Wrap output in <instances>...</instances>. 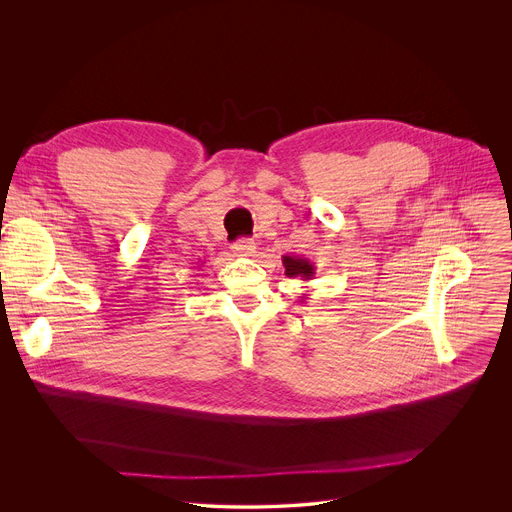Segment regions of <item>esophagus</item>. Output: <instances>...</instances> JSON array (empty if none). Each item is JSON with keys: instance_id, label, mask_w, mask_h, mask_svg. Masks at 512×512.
I'll list each match as a JSON object with an SVG mask.
<instances>
[{"instance_id": "34e87169", "label": "esophagus", "mask_w": 512, "mask_h": 512, "mask_svg": "<svg viewBox=\"0 0 512 512\" xmlns=\"http://www.w3.org/2000/svg\"><path fill=\"white\" fill-rule=\"evenodd\" d=\"M255 249L257 247H255V243L251 239H239V241L233 243V251L239 257H251L255 253Z\"/></svg>"}]
</instances>
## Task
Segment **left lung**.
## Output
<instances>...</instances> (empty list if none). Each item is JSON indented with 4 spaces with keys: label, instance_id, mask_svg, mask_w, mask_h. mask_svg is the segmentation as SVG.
I'll list each match as a JSON object with an SVG mask.
<instances>
[{
    "label": "left lung",
    "instance_id": "obj_1",
    "mask_svg": "<svg viewBox=\"0 0 512 512\" xmlns=\"http://www.w3.org/2000/svg\"><path fill=\"white\" fill-rule=\"evenodd\" d=\"M283 267H285V275L287 277H302V279H314L316 267L312 261L304 259V257H291V255H283Z\"/></svg>",
    "mask_w": 512,
    "mask_h": 512
}]
</instances>
